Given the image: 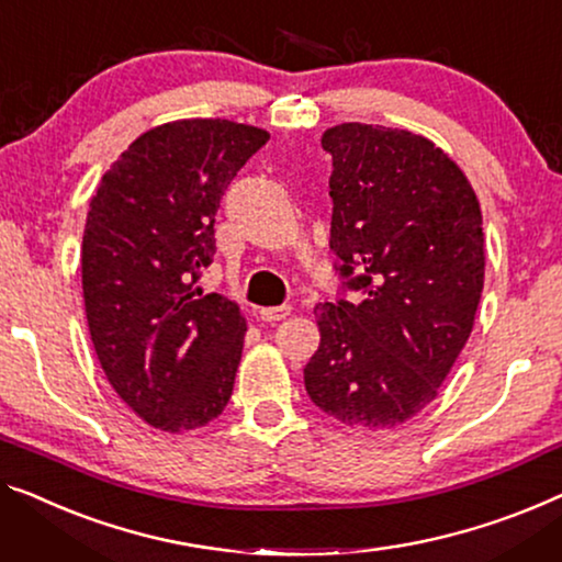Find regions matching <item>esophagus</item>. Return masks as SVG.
<instances>
[{
  "mask_svg": "<svg viewBox=\"0 0 562 562\" xmlns=\"http://www.w3.org/2000/svg\"><path fill=\"white\" fill-rule=\"evenodd\" d=\"M292 313V305H278V307H262L259 310V317L267 323H278V321H284Z\"/></svg>",
  "mask_w": 562,
  "mask_h": 562,
  "instance_id": "1",
  "label": "esophagus"
}]
</instances>
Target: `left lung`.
Listing matches in <instances>:
<instances>
[{
  "label": "left lung",
  "instance_id": "left-lung-1",
  "mask_svg": "<svg viewBox=\"0 0 562 562\" xmlns=\"http://www.w3.org/2000/svg\"><path fill=\"white\" fill-rule=\"evenodd\" d=\"M330 249L340 297L315 307L305 391L335 422L393 429L437 398L472 333L484 284L482 212L462 169L416 133L340 123Z\"/></svg>",
  "mask_w": 562,
  "mask_h": 562
}]
</instances>
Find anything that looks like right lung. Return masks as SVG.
<instances>
[{
	"instance_id": "right-lung-1",
	"label": "right lung",
	"mask_w": 562,
	"mask_h": 562,
	"mask_svg": "<svg viewBox=\"0 0 562 562\" xmlns=\"http://www.w3.org/2000/svg\"><path fill=\"white\" fill-rule=\"evenodd\" d=\"M267 140L262 128L222 119L164 123L123 150L90 199V338L115 393L161 431L206 426L232 396L247 323L196 280L216 252L224 191Z\"/></svg>"
}]
</instances>
